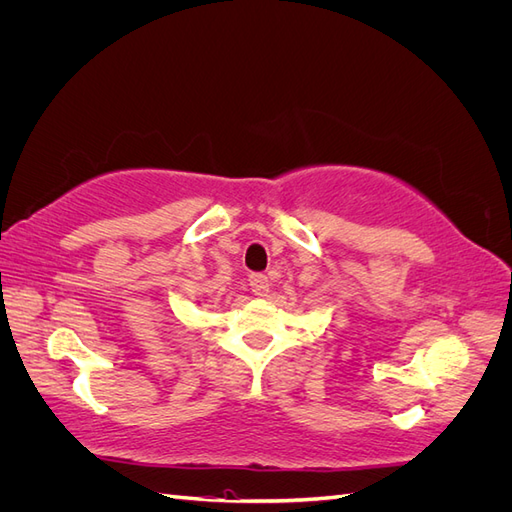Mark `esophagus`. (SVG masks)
Here are the masks:
<instances>
[{"instance_id": "esophagus-1", "label": "esophagus", "mask_w": 512, "mask_h": 512, "mask_svg": "<svg viewBox=\"0 0 512 512\" xmlns=\"http://www.w3.org/2000/svg\"><path fill=\"white\" fill-rule=\"evenodd\" d=\"M250 288L256 297H267L269 292V277L265 273H252L250 275Z\"/></svg>"}]
</instances>
